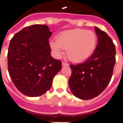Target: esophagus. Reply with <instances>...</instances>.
<instances>
[{"mask_svg": "<svg viewBox=\"0 0 123 123\" xmlns=\"http://www.w3.org/2000/svg\"><path fill=\"white\" fill-rule=\"evenodd\" d=\"M62 66H68V64L67 62H62Z\"/></svg>", "mask_w": 123, "mask_h": 123, "instance_id": "1", "label": "esophagus"}]
</instances>
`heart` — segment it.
<instances>
[{
	"instance_id": "heart-1",
	"label": "heart",
	"mask_w": 123,
	"mask_h": 123,
	"mask_svg": "<svg viewBox=\"0 0 123 123\" xmlns=\"http://www.w3.org/2000/svg\"><path fill=\"white\" fill-rule=\"evenodd\" d=\"M97 46V37L94 32L76 29L62 32L57 41L50 42V47L56 56H61L63 49L68 58L74 62L85 61L94 53Z\"/></svg>"
}]
</instances>
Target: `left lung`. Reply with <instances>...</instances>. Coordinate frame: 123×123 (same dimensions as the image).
<instances>
[{"label":"left lung","mask_w":123,"mask_h":123,"mask_svg":"<svg viewBox=\"0 0 123 123\" xmlns=\"http://www.w3.org/2000/svg\"><path fill=\"white\" fill-rule=\"evenodd\" d=\"M97 46L94 53L82 63L70 64L68 85L73 94L88 100L103 91L111 80L116 62L115 45L106 32L95 27Z\"/></svg>","instance_id":"left-lung-1"}]
</instances>
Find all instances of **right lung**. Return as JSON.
<instances>
[{"instance_id": "right-lung-1", "label": "right lung", "mask_w": 123, "mask_h": 123, "mask_svg": "<svg viewBox=\"0 0 123 123\" xmlns=\"http://www.w3.org/2000/svg\"><path fill=\"white\" fill-rule=\"evenodd\" d=\"M49 26L35 25L24 28L11 38L8 50V70L14 85L28 97L49 91L62 62L50 55Z\"/></svg>"}]
</instances>
